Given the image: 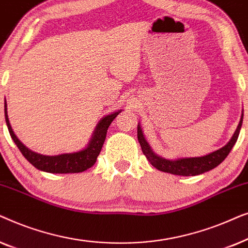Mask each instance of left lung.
I'll list each match as a JSON object with an SVG mask.
<instances>
[{
    "label": "left lung",
    "mask_w": 248,
    "mask_h": 248,
    "mask_svg": "<svg viewBox=\"0 0 248 248\" xmlns=\"http://www.w3.org/2000/svg\"><path fill=\"white\" fill-rule=\"evenodd\" d=\"M243 116L240 118L238 126H237L235 133L230 139L228 143L225 147H222L219 150H216L211 152V154L202 155V157H191V158H178L174 159V160H169V159H165L160 157V155H155L149 143L145 140L143 132L141 130L140 124L138 125V140L140 142V145L142 148V152H143L145 157L149 160V162L160 171L169 172L172 175H179V176H195L203 174V172L211 170V169L216 168L221 162L225 160L229 152L232 151L233 145H235L237 139H238L240 128H242L243 124Z\"/></svg>",
    "instance_id": "8db88e82"
}]
</instances>
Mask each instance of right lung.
<instances>
[{"mask_svg": "<svg viewBox=\"0 0 248 248\" xmlns=\"http://www.w3.org/2000/svg\"><path fill=\"white\" fill-rule=\"evenodd\" d=\"M8 108H6V101L4 103V115L5 122L8 125L10 135L12 140L15 141L16 147L21 151L27 160L31 164L33 167L39 169V170L50 172V174H73V172H82L90 167H93L94 162L97 160V157L99 155L101 148L106 139L107 130L109 127L111 122L115 120V117L121 113V110L114 111L107 116H105L97 124L94 132L91 137L89 143L83 150L72 154H63L57 155H44L37 152H33L26 147L21 141L16 138V135L13 132L11 125H10L8 117Z\"/></svg>", "mask_w": 248, "mask_h": 248, "instance_id": "1", "label": "right lung"}]
</instances>
